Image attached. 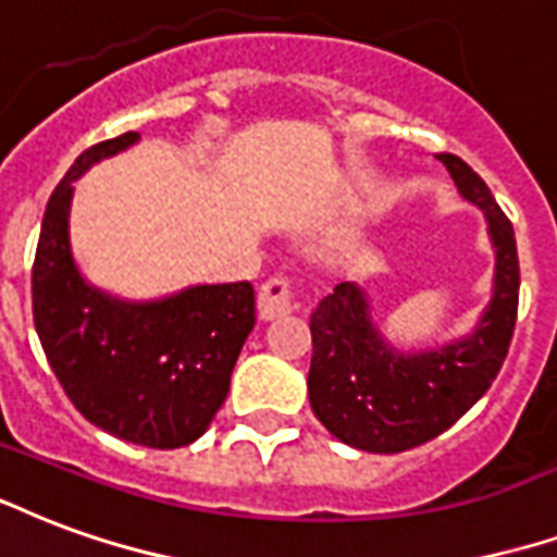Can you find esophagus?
I'll list each match as a JSON object with an SVG mask.
<instances>
[{
    "mask_svg": "<svg viewBox=\"0 0 557 557\" xmlns=\"http://www.w3.org/2000/svg\"><path fill=\"white\" fill-rule=\"evenodd\" d=\"M259 307V319L271 321L277 319V315H286L298 307V300H295V292H292V283L286 277H271L268 283H262V289H259L257 298Z\"/></svg>",
    "mask_w": 557,
    "mask_h": 557,
    "instance_id": "obj_1",
    "label": "esophagus"
}]
</instances>
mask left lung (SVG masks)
<instances>
[{"instance_id": "left-lung-1", "label": "left lung", "mask_w": 557, "mask_h": 557, "mask_svg": "<svg viewBox=\"0 0 557 557\" xmlns=\"http://www.w3.org/2000/svg\"><path fill=\"white\" fill-rule=\"evenodd\" d=\"M463 200L478 206L496 250L493 295L472 333L425 351H398L372 321L369 295L339 283L310 315L312 362L307 389L312 413L345 446L395 455L455 425L508 357L520 300V259L513 226L487 183L463 159L443 152Z\"/></svg>"}]
</instances>
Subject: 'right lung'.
Returning <instances> with one entry per match:
<instances>
[{
	"instance_id": "right-lung-1",
	"label": "right lung",
	"mask_w": 557,
	"mask_h": 557,
	"mask_svg": "<svg viewBox=\"0 0 557 557\" xmlns=\"http://www.w3.org/2000/svg\"><path fill=\"white\" fill-rule=\"evenodd\" d=\"M138 138L123 132L94 144L55 185L32 268V307L49 366L90 425L135 446L183 448L224 405L257 324V298L242 280L123 300L82 277L70 245L73 183Z\"/></svg>"
}]
</instances>
